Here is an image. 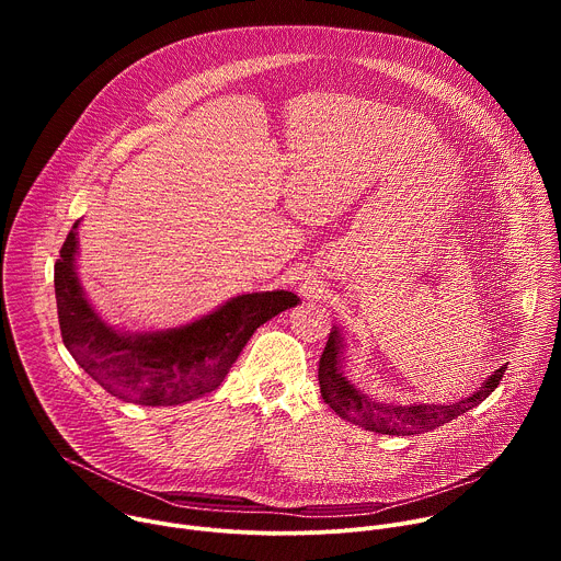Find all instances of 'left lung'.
Here are the masks:
<instances>
[{
  "mask_svg": "<svg viewBox=\"0 0 561 561\" xmlns=\"http://www.w3.org/2000/svg\"><path fill=\"white\" fill-rule=\"evenodd\" d=\"M342 335L340 331H331L327 348L319 359V390H322L324 402L344 420L381 435H415L433 431L450 420L468 413L477 404L497 388L502 381L506 366H500L482 386L468 397H461L453 404H386L357 390L342 375Z\"/></svg>",
  "mask_w": 561,
  "mask_h": 561,
  "instance_id": "left-lung-1",
  "label": "left lung"
}]
</instances>
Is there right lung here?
I'll return each instance as SVG.
<instances>
[{
  "label": "right lung",
  "mask_w": 561,
  "mask_h": 561,
  "mask_svg": "<svg viewBox=\"0 0 561 561\" xmlns=\"http://www.w3.org/2000/svg\"><path fill=\"white\" fill-rule=\"evenodd\" d=\"M72 224L55 262V297L64 346L106 392L141 407H175L215 390L253 333L299 301L288 290L237 295L178 329L122 333L89 304L75 271Z\"/></svg>",
  "instance_id": "right-lung-1"
}]
</instances>
